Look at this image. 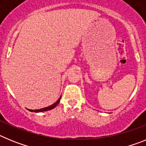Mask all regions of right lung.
<instances>
[{
  "instance_id": "1",
  "label": "right lung",
  "mask_w": 146,
  "mask_h": 146,
  "mask_svg": "<svg viewBox=\"0 0 146 146\" xmlns=\"http://www.w3.org/2000/svg\"><path fill=\"white\" fill-rule=\"evenodd\" d=\"M60 99L58 100L57 102L55 103H54L53 104H52V105H50V106L49 107H47V108H42V109H39V110H29L28 109V110H30L31 112H35V113H38V112H44V111H47V110H52L54 108H55V107L57 106V104H58L59 102H60Z\"/></svg>"
}]
</instances>
